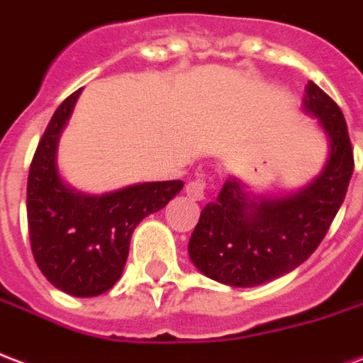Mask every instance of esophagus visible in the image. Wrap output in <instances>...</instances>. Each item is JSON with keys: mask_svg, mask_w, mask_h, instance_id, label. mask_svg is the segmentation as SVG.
Wrapping results in <instances>:
<instances>
[{"mask_svg": "<svg viewBox=\"0 0 363 363\" xmlns=\"http://www.w3.org/2000/svg\"><path fill=\"white\" fill-rule=\"evenodd\" d=\"M207 185L208 182L205 176H197V178L191 179V182H187V185H185V193L195 201L205 199V195H207Z\"/></svg>", "mask_w": 363, "mask_h": 363, "instance_id": "obj_1", "label": "esophagus"}]
</instances>
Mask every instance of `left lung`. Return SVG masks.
I'll use <instances>...</instances> for the list:
<instances>
[{
	"instance_id": "8db88e82",
	"label": "left lung",
	"mask_w": 363,
	"mask_h": 363,
	"mask_svg": "<svg viewBox=\"0 0 363 363\" xmlns=\"http://www.w3.org/2000/svg\"><path fill=\"white\" fill-rule=\"evenodd\" d=\"M303 108L321 120L330 141L321 176L284 199L251 201L236 179L201 211L189 257L203 274L230 286H257L294 271L317 250L346 197L354 150L338 104L315 83Z\"/></svg>"
}]
</instances>
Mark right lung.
I'll return each instance as SVG.
<instances>
[{
  "mask_svg": "<svg viewBox=\"0 0 363 363\" xmlns=\"http://www.w3.org/2000/svg\"><path fill=\"white\" fill-rule=\"evenodd\" d=\"M81 91L55 110L28 170L26 218L34 261L55 288L77 298L100 296L118 282L135 226L176 197L184 182L133 185L102 197L71 191L63 184L55 149Z\"/></svg>",
  "mask_w": 363,
  "mask_h": 363,
  "instance_id": "obj_1",
  "label": "right lung"
}]
</instances>
